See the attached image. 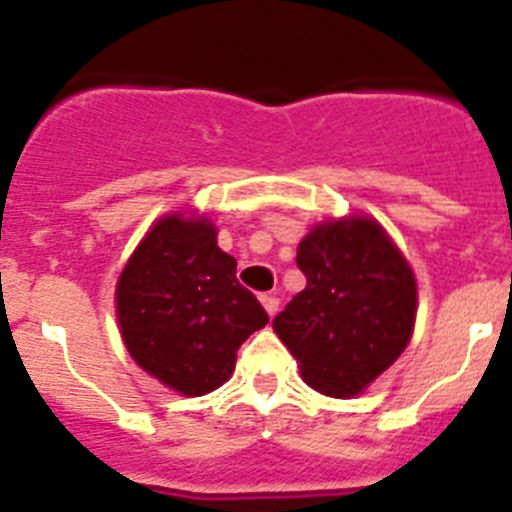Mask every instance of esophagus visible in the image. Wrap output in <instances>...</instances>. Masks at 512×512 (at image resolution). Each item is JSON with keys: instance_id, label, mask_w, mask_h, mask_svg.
I'll return each mask as SVG.
<instances>
[{"instance_id": "esophagus-1", "label": "esophagus", "mask_w": 512, "mask_h": 512, "mask_svg": "<svg viewBox=\"0 0 512 512\" xmlns=\"http://www.w3.org/2000/svg\"><path fill=\"white\" fill-rule=\"evenodd\" d=\"M261 305H264V310L269 312V318H274L279 312V300L277 295H261Z\"/></svg>"}]
</instances>
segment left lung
Listing matches in <instances>:
<instances>
[{"label": "left lung", "instance_id": "8db88e82", "mask_svg": "<svg viewBox=\"0 0 512 512\" xmlns=\"http://www.w3.org/2000/svg\"><path fill=\"white\" fill-rule=\"evenodd\" d=\"M307 287L274 318L302 379L328 397H354L410 343L418 287L374 217L320 223L297 246Z\"/></svg>", "mask_w": 512, "mask_h": 512}]
</instances>
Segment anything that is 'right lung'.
<instances>
[{
	"label": "right lung",
	"instance_id": "right-lung-1",
	"mask_svg": "<svg viewBox=\"0 0 512 512\" xmlns=\"http://www.w3.org/2000/svg\"><path fill=\"white\" fill-rule=\"evenodd\" d=\"M115 307L135 364L187 397L228 382L241 343L269 323L235 279L215 225L184 212L161 217L138 243L117 279Z\"/></svg>",
	"mask_w": 512,
	"mask_h": 512
}]
</instances>
